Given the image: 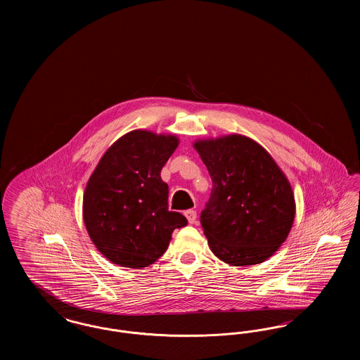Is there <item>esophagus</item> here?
I'll return each instance as SVG.
<instances>
[{
    "mask_svg": "<svg viewBox=\"0 0 360 360\" xmlns=\"http://www.w3.org/2000/svg\"><path fill=\"white\" fill-rule=\"evenodd\" d=\"M185 216H186V219H188V223H195V220H197V212H195V210H193V209H188V210L185 212Z\"/></svg>",
    "mask_w": 360,
    "mask_h": 360,
    "instance_id": "esophagus-1",
    "label": "esophagus"
}]
</instances>
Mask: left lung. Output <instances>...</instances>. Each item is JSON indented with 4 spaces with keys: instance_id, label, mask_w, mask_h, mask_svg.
Wrapping results in <instances>:
<instances>
[{
    "instance_id": "1",
    "label": "left lung",
    "mask_w": 360,
    "mask_h": 360,
    "mask_svg": "<svg viewBox=\"0 0 360 360\" xmlns=\"http://www.w3.org/2000/svg\"><path fill=\"white\" fill-rule=\"evenodd\" d=\"M212 178L201 225L213 254L232 266L271 257L294 221L290 184L274 159L241 135L194 144Z\"/></svg>"
}]
</instances>
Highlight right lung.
<instances>
[{
	"instance_id": "1",
	"label": "right lung",
	"mask_w": 360,
	"mask_h": 360,
	"mask_svg": "<svg viewBox=\"0 0 360 360\" xmlns=\"http://www.w3.org/2000/svg\"><path fill=\"white\" fill-rule=\"evenodd\" d=\"M178 146L175 136L132 131L101 158L84 194L87 233L103 257L141 269L162 257L174 229L188 224L169 210L160 170Z\"/></svg>"
}]
</instances>
